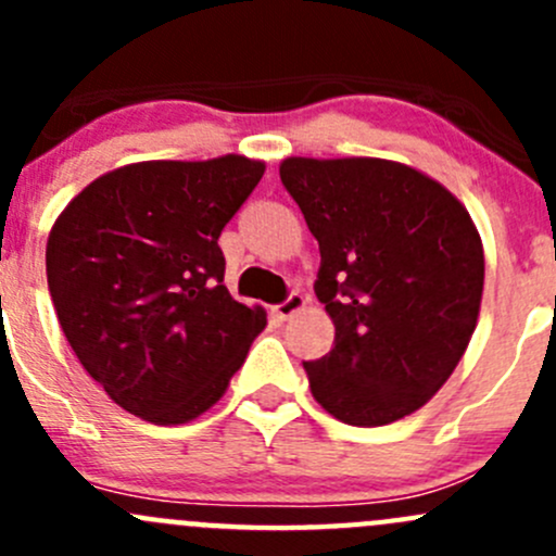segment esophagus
Instances as JSON below:
<instances>
[{
  "instance_id": "esophagus-1",
  "label": "esophagus",
  "mask_w": 556,
  "mask_h": 556,
  "mask_svg": "<svg viewBox=\"0 0 556 556\" xmlns=\"http://www.w3.org/2000/svg\"><path fill=\"white\" fill-rule=\"evenodd\" d=\"M306 306V295H301V293H290L288 299L282 301V304L277 306V314H279V319H290L293 317L295 312H301Z\"/></svg>"
}]
</instances>
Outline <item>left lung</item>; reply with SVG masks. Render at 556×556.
<instances>
[{
	"mask_svg": "<svg viewBox=\"0 0 556 556\" xmlns=\"http://www.w3.org/2000/svg\"><path fill=\"white\" fill-rule=\"evenodd\" d=\"M279 177L319 244L314 293L336 346L304 363L336 419L379 428L422 408L457 368L484 293V247L433 177L384 159H285Z\"/></svg>",
	"mask_w": 556,
	"mask_h": 556,
	"instance_id": "obj_1",
	"label": "left lung"
}]
</instances>
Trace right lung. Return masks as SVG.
<instances>
[{
    "instance_id": "1",
    "label": "right lung",
    "mask_w": 556,
    "mask_h": 556,
    "mask_svg": "<svg viewBox=\"0 0 556 556\" xmlns=\"http://www.w3.org/2000/svg\"><path fill=\"white\" fill-rule=\"evenodd\" d=\"M247 155L139 161L93 179L55 217L48 288L77 361L153 425L201 417L266 328L223 285L220 231L261 182Z\"/></svg>"
}]
</instances>
